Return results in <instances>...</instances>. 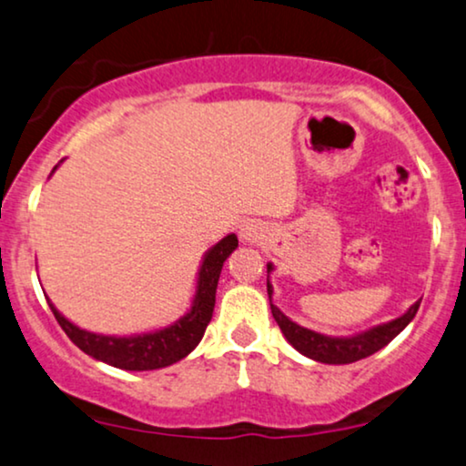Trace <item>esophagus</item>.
Wrapping results in <instances>:
<instances>
[{
	"mask_svg": "<svg viewBox=\"0 0 466 466\" xmlns=\"http://www.w3.org/2000/svg\"><path fill=\"white\" fill-rule=\"evenodd\" d=\"M239 238H241V241H255L258 238L257 227L244 225V227H241V231H239Z\"/></svg>",
	"mask_w": 466,
	"mask_h": 466,
	"instance_id": "esophagus-1",
	"label": "esophagus"
}]
</instances>
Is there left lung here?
<instances>
[{
    "instance_id": "left-lung-1",
    "label": "left lung",
    "mask_w": 466,
    "mask_h": 466,
    "mask_svg": "<svg viewBox=\"0 0 466 466\" xmlns=\"http://www.w3.org/2000/svg\"><path fill=\"white\" fill-rule=\"evenodd\" d=\"M271 271H274V265L268 263V295L271 314H274L278 328L282 329V334H285L289 344H291L295 351H299L301 355H306V358H310L314 361H321V364H353V361L364 360L368 355L380 351V349L388 347V344L413 321V317L418 314V308L421 304V299H418L398 319L374 325V328L358 331V334L328 336L321 334V331L308 329L304 325L291 321L280 308L274 306V301H271L274 287H271L269 282Z\"/></svg>"
}]
</instances>
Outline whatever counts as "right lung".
I'll return each mask as SVG.
<instances>
[{"mask_svg": "<svg viewBox=\"0 0 466 466\" xmlns=\"http://www.w3.org/2000/svg\"><path fill=\"white\" fill-rule=\"evenodd\" d=\"M59 165H56L51 175L57 171ZM235 248H238V235L228 233L227 238H222L218 244H214L205 252L197 271V287L190 308L179 319H175L171 325H165V328L128 336L98 334V331L78 328L76 323L66 319L57 310L56 304L46 298L48 308L56 314L57 323L62 325L66 336L83 353H87L89 358L105 361L108 366L122 368V370H158V368L177 364L179 360H184L186 355L195 351L197 344L201 342L205 329H208L211 321V314H214L216 289H218L222 265H225Z\"/></svg>", "mask_w": 466, "mask_h": 466, "instance_id": "add662e5", "label": "right lung"}]
</instances>
